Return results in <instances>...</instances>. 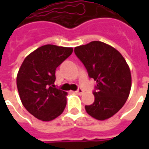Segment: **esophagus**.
Listing matches in <instances>:
<instances>
[{"label": "esophagus", "mask_w": 149, "mask_h": 149, "mask_svg": "<svg viewBox=\"0 0 149 149\" xmlns=\"http://www.w3.org/2000/svg\"><path fill=\"white\" fill-rule=\"evenodd\" d=\"M83 93H84V91H83V89H82V88H79L76 91V93L79 94V95H82V94H83Z\"/></svg>", "instance_id": "34e87169"}]
</instances>
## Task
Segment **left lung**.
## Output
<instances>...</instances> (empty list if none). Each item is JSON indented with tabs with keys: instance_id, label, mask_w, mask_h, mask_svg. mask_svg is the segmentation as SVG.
Returning a JSON list of instances; mask_svg holds the SVG:
<instances>
[{
	"instance_id": "1",
	"label": "left lung",
	"mask_w": 149,
	"mask_h": 149,
	"mask_svg": "<svg viewBox=\"0 0 149 149\" xmlns=\"http://www.w3.org/2000/svg\"><path fill=\"white\" fill-rule=\"evenodd\" d=\"M74 52L88 72L97 81L94 102L85 105L86 112L95 119L104 120L124 106L130 93V69L120 52L101 41H92L76 47Z\"/></svg>"
}]
</instances>
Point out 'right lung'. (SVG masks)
Segmentation results:
<instances>
[{
	"mask_svg": "<svg viewBox=\"0 0 149 149\" xmlns=\"http://www.w3.org/2000/svg\"><path fill=\"white\" fill-rule=\"evenodd\" d=\"M72 51V48L46 45L24 60L17 77L18 93L24 108L36 118L49 121L65 109L67 93L55 87V72Z\"/></svg>",
	"mask_w": 149,
	"mask_h": 149,
	"instance_id": "obj_1",
	"label": "right lung"
}]
</instances>
